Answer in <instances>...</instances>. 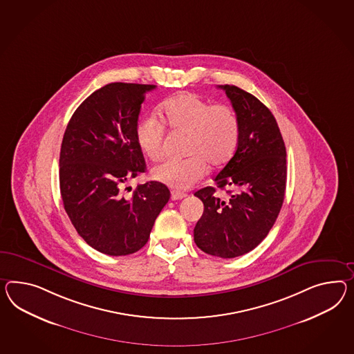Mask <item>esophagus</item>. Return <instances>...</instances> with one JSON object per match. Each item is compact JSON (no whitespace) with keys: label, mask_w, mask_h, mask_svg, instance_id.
I'll return each mask as SVG.
<instances>
[{"label":"esophagus","mask_w":354,"mask_h":354,"mask_svg":"<svg viewBox=\"0 0 354 354\" xmlns=\"http://www.w3.org/2000/svg\"><path fill=\"white\" fill-rule=\"evenodd\" d=\"M183 198H186V194L180 192V191H172L171 192V199L172 200H181Z\"/></svg>","instance_id":"1"}]
</instances>
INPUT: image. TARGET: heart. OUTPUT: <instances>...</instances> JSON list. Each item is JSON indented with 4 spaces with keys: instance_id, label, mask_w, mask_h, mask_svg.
I'll return each mask as SVG.
<instances>
[{
    "instance_id": "heart-1",
    "label": "heart",
    "mask_w": 354,
    "mask_h": 354,
    "mask_svg": "<svg viewBox=\"0 0 354 354\" xmlns=\"http://www.w3.org/2000/svg\"><path fill=\"white\" fill-rule=\"evenodd\" d=\"M159 117L165 127L187 133L186 159H169L155 167L153 177L173 189H190L212 167L226 164L240 141V118L228 104L210 105L191 92H181L159 106ZM137 145L151 160L164 155V127L156 119L147 117L137 123Z\"/></svg>"
}]
</instances>
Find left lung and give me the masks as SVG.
<instances>
[{"instance_id": "left-lung-1", "label": "left lung", "mask_w": 354, "mask_h": 354, "mask_svg": "<svg viewBox=\"0 0 354 354\" xmlns=\"http://www.w3.org/2000/svg\"><path fill=\"white\" fill-rule=\"evenodd\" d=\"M236 110L241 131L235 154L214 177L216 187L194 195L204 213L194 228V240L204 253L235 258L249 253L268 235L281 210L286 189V149L270 109L252 93L232 84L219 86Z\"/></svg>"}]
</instances>
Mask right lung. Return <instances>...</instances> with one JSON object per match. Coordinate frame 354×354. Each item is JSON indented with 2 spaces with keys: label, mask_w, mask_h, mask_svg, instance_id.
Returning <instances> with one entry per match:
<instances>
[{
  "label": "right lung",
  "mask_w": 354,
  "mask_h": 354,
  "mask_svg": "<svg viewBox=\"0 0 354 354\" xmlns=\"http://www.w3.org/2000/svg\"><path fill=\"white\" fill-rule=\"evenodd\" d=\"M154 88L109 83L82 102L64 133L59 160L64 209L82 239L100 253H136L171 198L162 182L138 185L129 196L120 191L145 172L135 131L146 92Z\"/></svg>",
  "instance_id": "obj_1"
}]
</instances>
